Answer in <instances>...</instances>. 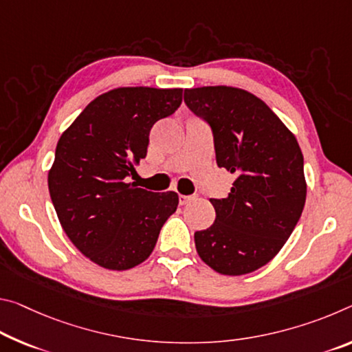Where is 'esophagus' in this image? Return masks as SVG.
I'll list each match as a JSON object with an SVG mask.
<instances>
[{"label":"esophagus","instance_id":"esophagus-1","mask_svg":"<svg viewBox=\"0 0 352 352\" xmlns=\"http://www.w3.org/2000/svg\"><path fill=\"white\" fill-rule=\"evenodd\" d=\"M192 199H194L192 196H180V197H178V202H180V205H186V204L191 202Z\"/></svg>","mask_w":352,"mask_h":352}]
</instances>
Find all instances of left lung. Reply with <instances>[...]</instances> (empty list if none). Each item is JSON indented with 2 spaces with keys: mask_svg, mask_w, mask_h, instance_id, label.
Segmentation results:
<instances>
[{
  "mask_svg": "<svg viewBox=\"0 0 352 352\" xmlns=\"http://www.w3.org/2000/svg\"><path fill=\"white\" fill-rule=\"evenodd\" d=\"M185 103L213 131L217 166L235 175L226 199H210L216 219L194 233L197 254L219 274H249L274 258L302 214V152L270 106L243 89H185Z\"/></svg>",
  "mask_w": 352,
  "mask_h": 352,
  "instance_id": "1",
  "label": "left lung"
}]
</instances>
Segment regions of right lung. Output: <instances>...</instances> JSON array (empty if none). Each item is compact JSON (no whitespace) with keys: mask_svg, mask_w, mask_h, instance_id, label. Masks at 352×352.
<instances>
[{"mask_svg":"<svg viewBox=\"0 0 352 352\" xmlns=\"http://www.w3.org/2000/svg\"><path fill=\"white\" fill-rule=\"evenodd\" d=\"M183 89L119 87L92 100L59 138L48 172L50 197L65 235L89 260L125 271L148 258L174 191L128 183L146 158L155 122L174 114Z\"/></svg>","mask_w":352,"mask_h":352,"instance_id":"right-lung-1","label":"right lung"}]
</instances>
